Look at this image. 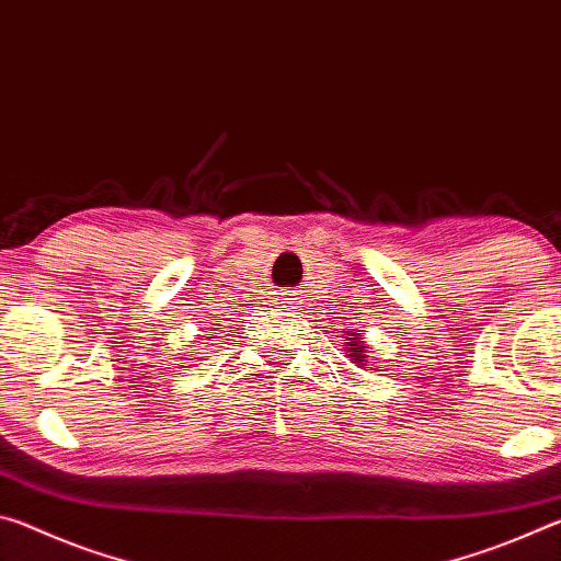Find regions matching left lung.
<instances>
[{
    "label": "left lung",
    "mask_w": 561,
    "mask_h": 561,
    "mask_svg": "<svg viewBox=\"0 0 561 561\" xmlns=\"http://www.w3.org/2000/svg\"><path fill=\"white\" fill-rule=\"evenodd\" d=\"M344 341H346V351H348V356H354V360H364L366 356H364V346H360L358 344V341H356V331H354V334H346L344 336Z\"/></svg>",
    "instance_id": "1"
}]
</instances>
